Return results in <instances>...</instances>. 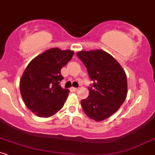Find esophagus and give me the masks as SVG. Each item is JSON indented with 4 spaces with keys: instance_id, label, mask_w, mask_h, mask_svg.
<instances>
[{
    "instance_id": "esophagus-1",
    "label": "esophagus",
    "mask_w": 155,
    "mask_h": 155,
    "mask_svg": "<svg viewBox=\"0 0 155 155\" xmlns=\"http://www.w3.org/2000/svg\"><path fill=\"white\" fill-rule=\"evenodd\" d=\"M71 90H72V91H78V88H74V87L71 88Z\"/></svg>"
}]
</instances>
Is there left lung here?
I'll return each mask as SVG.
<instances>
[{"mask_svg": "<svg viewBox=\"0 0 155 155\" xmlns=\"http://www.w3.org/2000/svg\"><path fill=\"white\" fill-rule=\"evenodd\" d=\"M78 57L86 67L93 84L87 98L81 101L86 115L95 121L107 119L124 104L127 78L119 63L104 50L81 51Z\"/></svg>", "mask_w": 155, "mask_h": 155, "instance_id": "1", "label": "left lung"}]
</instances>
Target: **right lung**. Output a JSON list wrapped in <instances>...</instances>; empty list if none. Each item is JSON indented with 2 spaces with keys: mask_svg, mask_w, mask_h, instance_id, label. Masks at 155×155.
<instances>
[{
  "mask_svg": "<svg viewBox=\"0 0 155 155\" xmlns=\"http://www.w3.org/2000/svg\"><path fill=\"white\" fill-rule=\"evenodd\" d=\"M74 51L52 48L35 58L28 64L20 81L25 105L36 115L49 117L61 110L69 91L59 84L61 70L72 58Z\"/></svg>",
  "mask_w": 155,
  "mask_h": 155,
  "instance_id": "1",
  "label": "right lung"
}]
</instances>
